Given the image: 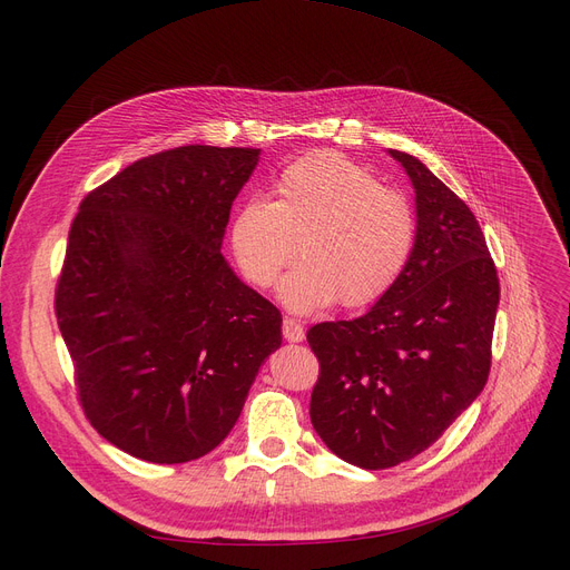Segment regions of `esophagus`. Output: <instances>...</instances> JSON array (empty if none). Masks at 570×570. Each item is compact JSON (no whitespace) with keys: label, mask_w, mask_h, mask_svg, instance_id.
Returning a JSON list of instances; mask_svg holds the SVG:
<instances>
[{"label":"esophagus","mask_w":570,"mask_h":570,"mask_svg":"<svg viewBox=\"0 0 570 570\" xmlns=\"http://www.w3.org/2000/svg\"><path fill=\"white\" fill-rule=\"evenodd\" d=\"M282 333L286 342H303L305 340V327L297 323L295 318H284L282 321Z\"/></svg>","instance_id":"34e87169"}]
</instances>
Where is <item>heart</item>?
<instances>
[{
    "label": "heart",
    "instance_id": "b5f03b06",
    "mask_svg": "<svg viewBox=\"0 0 570 570\" xmlns=\"http://www.w3.org/2000/svg\"><path fill=\"white\" fill-rule=\"evenodd\" d=\"M235 265L252 286L279 284V301L297 314L367 307L402 277L415 245L409 200L381 187L376 175L331 149L307 155L282 170L275 200L249 198L230 219Z\"/></svg>",
    "mask_w": 570,
    "mask_h": 570
}]
</instances>
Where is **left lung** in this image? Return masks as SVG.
Instances as JSON below:
<instances>
[{
    "mask_svg": "<svg viewBox=\"0 0 570 570\" xmlns=\"http://www.w3.org/2000/svg\"><path fill=\"white\" fill-rule=\"evenodd\" d=\"M415 189V245L402 277L353 321L316 323L309 415L361 469L413 460L488 383L499 277L469 205L415 157L391 149Z\"/></svg>",
    "mask_w": 570,
    "mask_h": 570,
    "instance_id": "1",
    "label": "left lung"
}]
</instances>
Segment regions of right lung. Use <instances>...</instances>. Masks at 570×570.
Segmentation results:
<instances>
[{"label": "right lung", "instance_id": "right-lung-1", "mask_svg": "<svg viewBox=\"0 0 570 570\" xmlns=\"http://www.w3.org/2000/svg\"><path fill=\"white\" fill-rule=\"evenodd\" d=\"M258 149L183 145L89 191L69 230L55 316L78 402L106 441L183 464L228 436L282 314L222 256Z\"/></svg>", "mask_w": 570, "mask_h": 570}]
</instances>
